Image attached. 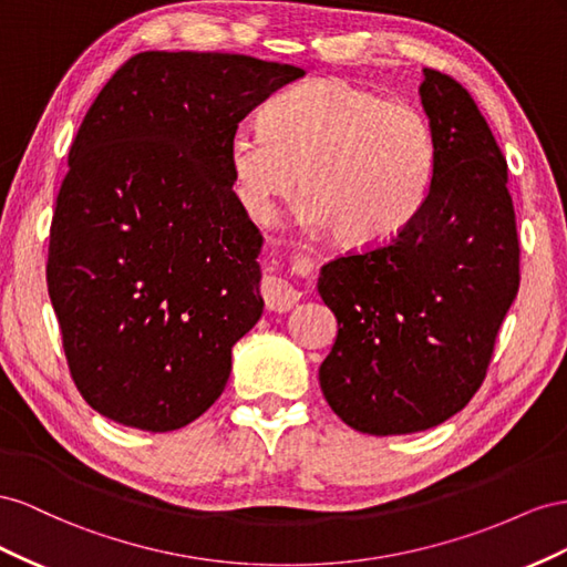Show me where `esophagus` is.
Instances as JSON below:
<instances>
[{
	"label": "esophagus",
	"instance_id": "34e87169",
	"mask_svg": "<svg viewBox=\"0 0 567 567\" xmlns=\"http://www.w3.org/2000/svg\"><path fill=\"white\" fill-rule=\"evenodd\" d=\"M301 299V292L297 287H292L289 282L280 280V278H266L264 282V301L266 309L275 311V313H285L292 309V306Z\"/></svg>",
	"mask_w": 567,
	"mask_h": 567
}]
</instances>
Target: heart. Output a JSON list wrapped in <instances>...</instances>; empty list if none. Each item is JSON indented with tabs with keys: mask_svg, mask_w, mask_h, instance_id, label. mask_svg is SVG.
<instances>
[{
	"mask_svg": "<svg viewBox=\"0 0 567 567\" xmlns=\"http://www.w3.org/2000/svg\"><path fill=\"white\" fill-rule=\"evenodd\" d=\"M241 206L266 220L297 185L301 218L353 251L392 245L423 212L440 166V144L423 109L384 100L347 78H316L278 92L261 109V131L228 144Z\"/></svg>",
	"mask_w": 567,
	"mask_h": 567,
	"instance_id": "1",
	"label": "heart"
}]
</instances>
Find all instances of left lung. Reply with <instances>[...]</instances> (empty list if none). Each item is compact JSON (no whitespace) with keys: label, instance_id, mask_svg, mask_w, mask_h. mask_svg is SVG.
I'll return each mask as SVG.
<instances>
[{"label":"left lung","instance_id":"1","mask_svg":"<svg viewBox=\"0 0 567 567\" xmlns=\"http://www.w3.org/2000/svg\"><path fill=\"white\" fill-rule=\"evenodd\" d=\"M423 75L440 144L425 208L392 245L334 258L318 278L339 326L320 390L375 436L436 427L473 399L520 285L506 158L467 90Z\"/></svg>","mask_w":567,"mask_h":567}]
</instances>
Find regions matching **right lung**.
I'll return each mask as SVG.
<instances>
[{
    "label": "right lung",
    "mask_w": 567,
    "mask_h": 567,
    "mask_svg": "<svg viewBox=\"0 0 567 567\" xmlns=\"http://www.w3.org/2000/svg\"><path fill=\"white\" fill-rule=\"evenodd\" d=\"M303 71L142 52L90 106L56 197L47 287L75 386L125 427L171 432L223 394L264 313V237L233 192L239 121Z\"/></svg>",
    "instance_id": "obj_1"
}]
</instances>
